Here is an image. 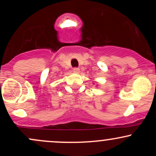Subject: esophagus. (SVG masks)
<instances>
[{
	"label": "esophagus",
	"mask_w": 156,
	"mask_h": 156,
	"mask_svg": "<svg viewBox=\"0 0 156 156\" xmlns=\"http://www.w3.org/2000/svg\"><path fill=\"white\" fill-rule=\"evenodd\" d=\"M73 72L76 73H80V69L78 67H75L73 68Z\"/></svg>",
	"instance_id": "obj_1"
}]
</instances>
